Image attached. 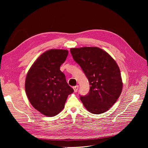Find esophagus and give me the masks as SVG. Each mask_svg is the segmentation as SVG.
I'll return each instance as SVG.
<instances>
[{
    "label": "esophagus",
    "mask_w": 148,
    "mask_h": 148,
    "mask_svg": "<svg viewBox=\"0 0 148 148\" xmlns=\"http://www.w3.org/2000/svg\"><path fill=\"white\" fill-rule=\"evenodd\" d=\"M79 86L78 85H77V86H74V87H73V89H74V92H76L77 90H78V89H79Z\"/></svg>",
    "instance_id": "obj_1"
}]
</instances>
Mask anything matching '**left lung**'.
<instances>
[{
    "mask_svg": "<svg viewBox=\"0 0 148 148\" xmlns=\"http://www.w3.org/2000/svg\"><path fill=\"white\" fill-rule=\"evenodd\" d=\"M70 51L90 86L88 95L80 98L84 106L93 114L106 112L116 102L122 90L117 63L109 54L97 47L72 48Z\"/></svg>",
    "mask_w": 148,
    "mask_h": 148,
    "instance_id": "1",
    "label": "left lung"
}]
</instances>
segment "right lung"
Wrapping results in <instances>:
<instances>
[{
	"label": "right lung",
	"mask_w": 148,
	"mask_h": 148,
	"mask_svg": "<svg viewBox=\"0 0 148 148\" xmlns=\"http://www.w3.org/2000/svg\"><path fill=\"white\" fill-rule=\"evenodd\" d=\"M68 54L67 50L46 51L35 61L26 77L25 90L29 102L36 110L49 117L62 110L68 96L74 92L60 70Z\"/></svg>",
	"instance_id": "obj_1"
}]
</instances>
